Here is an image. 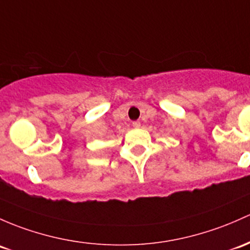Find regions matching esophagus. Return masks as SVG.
I'll return each instance as SVG.
<instances>
[{
  "mask_svg": "<svg viewBox=\"0 0 250 250\" xmlns=\"http://www.w3.org/2000/svg\"><path fill=\"white\" fill-rule=\"evenodd\" d=\"M132 125H133V127H134V128H140L141 123L139 122V121H134V122L132 123Z\"/></svg>",
  "mask_w": 250,
  "mask_h": 250,
  "instance_id": "esophagus-1",
  "label": "esophagus"
}]
</instances>
